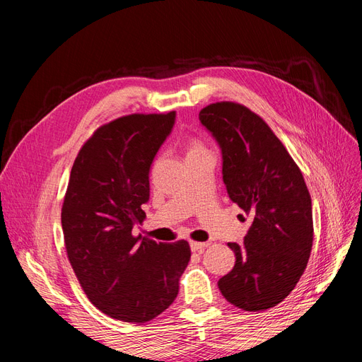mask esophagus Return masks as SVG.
Returning a JSON list of instances; mask_svg holds the SVG:
<instances>
[{"instance_id": "1", "label": "esophagus", "mask_w": 362, "mask_h": 362, "mask_svg": "<svg viewBox=\"0 0 362 362\" xmlns=\"http://www.w3.org/2000/svg\"><path fill=\"white\" fill-rule=\"evenodd\" d=\"M190 247L193 252H204L208 247V243H198V242H190Z\"/></svg>"}]
</instances>
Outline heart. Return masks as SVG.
<instances>
[{"label":"heart","instance_id":"heart-1","mask_svg":"<svg viewBox=\"0 0 362 362\" xmlns=\"http://www.w3.org/2000/svg\"><path fill=\"white\" fill-rule=\"evenodd\" d=\"M201 151H206V149L198 140H192L187 146V154H192V152H201Z\"/></svg>","mask_w":362,"mask_h":362}]
</instances>
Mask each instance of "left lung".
Masks as SVG:
<instances>
[{
  "instance_id": "8db88e82",
  "label": "left lung",
  "mask_w": 362,
  "mask_h": 362,
  "mask_svg": "<svg viewBox=\"0 0 362 362\" xmlns=\"http://www.w3.org/2000/svg\"><path fill=\"white\" fill-rule=\"evenodd\" d=\"M201 124L222 149L229 199L250 216L233 270L218 279L223 298L245 311L276 306L294 290L308 264L314 226L311 196L282 141L247 107L222 101L199 112Z\"/></svg>"
}]
</instances>
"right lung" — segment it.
I'll list each match as a JSON object with an SVG mask.
<instances>
[{
	"label": "right lung",
	"instance_id": "obj_1",
	"mask_svg": "<svg viewBox=\"0 0 362 362\" xmlns=\"http://www.w3.org/2000/svg\"><path fill=\"white\" fill-rule=\"evenodd\" d=\"M175 112L134 113L98 128L81 146L62 206L66 254L89 300L104 314L145 323L168 310L190 261L185 240L133 235L146 218L152 160Z\"/></svg>",
	"mask_w": 362,
	"mask_h": 362
}]
</instances>
